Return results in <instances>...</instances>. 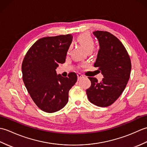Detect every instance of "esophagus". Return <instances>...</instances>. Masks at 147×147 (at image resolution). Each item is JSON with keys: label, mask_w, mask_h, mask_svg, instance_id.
<instances>
[{"label": "esophagus", "mask_w": 147, "mask_h": 147, "mask_svg": "<svg viewBox=\"0 0 147 147\" xmlns=\"http://www.w3.org/2000/svg\"><path fill=\"white\" fill-rule=\"evenodd\" d=\"M77 76H78V80L79 81L81 78H82L83 77V75H82V74H81L80 73H78V74H77Z\"/></svg>", "instance_id": "1"}]
</instances>
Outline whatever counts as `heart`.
Listing matches in <instances>:
<instances>
[{
    "instance_id": "obj_1",
    "label": "heart",
    "mask_w": 147,
    "mask_h": 147,
    "mask_svg": "<svg viewBox=\"0 0 147 147\" xmlns=\"http://www.w3.org/2000/svg\"><path fill=\"white\" fill-rule=\"evenodd\" d=\"M77 41L87 52H92L95 47V42L88 33H82L78 36ZM69 51H67V53Z\"/></svg>"
}]
</instances>
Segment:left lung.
Listing matches in <instances>:
<instances>
[{
	"label": "left lung",
	"instance_id": "8db88e82",
	"mask_svg": "<svg viewBox=\"0 0 147 147\" xmlns=\"http://www.w3.org/2000/svg\"><path fill=\"white\" fill-rule=\"evenodd\" d=\"M100 45L94 67L104 76L102 82L88 77L91 86L86 90L89 101L98 107L112 105L125 89L129 79L131 63L126 49L111 33L95 31L93 33Z\"/></svg>",
	"mask_w": 147,
	"mask_h": 147
}]
</instances>
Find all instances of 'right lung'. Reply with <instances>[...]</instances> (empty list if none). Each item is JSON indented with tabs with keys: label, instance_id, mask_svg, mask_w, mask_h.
Masks as SVG:
<instances>
[{
	"label": "right lung",
	"instance_id": "obj_1",
	"mask_svg": "<svg viewBox=\"0 0 147 147\" xmlns=\"http://www.w3.org/2000/svg\"><path fill=\"white\" fill-rule=\"evenodd\" d=\"M71 34L40 38L31 47L22 63L23 80L33 102L43 111L52 113L67 104L69 92L77 81L57 75L55 69L63 64L73 40Z\"/></svg>",
	"mask_w": 147,
	"mask_h": 147
}]
</instances>
